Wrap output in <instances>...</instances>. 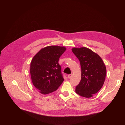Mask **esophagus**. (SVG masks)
<instances>
[{"instance_id": "1", "label": "esophagus", "mask_w": 125, "mask_h": 125, "mask_svg": "<svg viewBox=\"0 0 125 125\" xmlns=\"http://www.w3.org/2000/svg\"><path fill=\"white\" fill-rule=\"evenodd\" d=\"M72 77V74H69L68 75V78H71V77Z\"/></svg>"}]
</instances>
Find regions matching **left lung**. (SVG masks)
Returning a JSON list of instances; mask_svg holds the SVG:
<instances>
[{
	"label": "left lung",
	"mask_w": 125,
	"mask_h": 125,
	"mask_svg": "<svg viewBox=\"0 0 125 125\" xmlns=\"http://www.w3.org/2000/svg\"><path fill=\"white\" fill-rule=\"evenodd\" d=\"M80 61L81 80L76 87V93L81 96L90 98L102 87L106 74L105 65L101 57L86 47L72 49Z\"/></svg>",
	"instance_id": "8db88e82"
}]
</instances>
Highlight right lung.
Here are the masks:
<instances>
[{"label":"right lung","instance_id":"obj_1","mask_svg":"<svg viewBox=\"0 0 125 125\" xmlns=\"http://www.w3.org/2000/svg\"><path fill=\"white\" fill-rule=\"evenodd\" d=\"M66 49L64 46H48L41 49L33 57L30 66L31 79L41 94H47L54 92L63 83L58 61Z\"/></svg>","mask_w":125,"mask_h":125}]
</instances>
